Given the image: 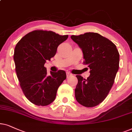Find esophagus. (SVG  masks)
<instances>
[{
    "mask_svg": "<svg viewBox=\"0 0 132 132\" xmlns=\"http://www.w3.org/2000/svg\"><path fill=\"white\" fill-rule=\"evenodd\" d=\"M71 73L70 72H66V76H67V78H68V77L71 76Z\"/></svg>",
    "mask_w": 132,
    "mask_h": 132,
    "instance_id": "34e87169",
    "label": "esophagus"
}]
</instances>
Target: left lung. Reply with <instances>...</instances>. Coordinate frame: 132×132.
Segmentation results:
<instances>
[{
	"label": "left lung",
	"mask_w": 132,
	"mask_h": 132,
	"mask_svg": "<svg viewBox=\"0 0 132 132\" xmlns=\"http://www.w3.org/2000/svg\"><path fill=\"white\" fill-rule=\"evenodd\" d=\"M71 38L82 50L84 64L87 65L90 73L87 79L76 75L75 98L82 106L92 108L104 101L113 86L119 69L118 51L113 42L96 32Z\"/></svg>",
	"instance_id": "obj_1"
}]
</instances>
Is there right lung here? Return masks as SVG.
<instances>
[{
    "label": "right lung",
    "instance_id": "obj_1",
    "mask_svg": "<svg viewBox=\"0 0 132 132\" xmlns=\"http://www.w3.org/2000/svg\"><path fill=\"white\" fill-rule=\"evenodd\" d=\"M68 37L53 31L35 30L23 37L15 46L14 60L20 86L27 99L37 106L52 103L58 88L66 78L65 71L48 73L44 65Z\"/></svg>",
    "mask_w": 132,
    "mask_h": 132
}]
</instances>
